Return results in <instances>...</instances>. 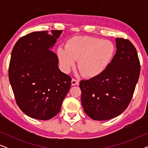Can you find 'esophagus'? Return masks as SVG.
Segmentation results:
<instances>
[{"mask_svg": "<svg viewBox=\"0 0 148 148\" xmlns=\"http://www.w3.org/2000/svg\"><path fill=\"white\" fill-rule=\"evenodd\" d=\"M71 84L72 86H78L79 84V81L76 79H73L72 81H71Z\"/></svg>", "mask_w": 148, "mask_h": 148, "instance_id": "34e87169", "label": "esophagus"}]
</instances>
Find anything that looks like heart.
I'll list each match as a JSON object with an SVG mask.
<instances>
[{
  "label": "heart",
  "instance_id": "heart-1",
  "mask_svg": "<svg viewBox=\"0 0 148 148\" xmlns=\"http://www.w3.org/2000/svg\"><path fill=\"white\" fill-rule=\"evenodd\" d=\"M116 47L110 40L91 36H77L69 40L65 49L58 48L57 55L65 71H69L78 60L82 75L94 77L102 73L114 58Z\"/></svg>",
  "mask_w": 148,
  "mask_h": 148
}]
</instances>
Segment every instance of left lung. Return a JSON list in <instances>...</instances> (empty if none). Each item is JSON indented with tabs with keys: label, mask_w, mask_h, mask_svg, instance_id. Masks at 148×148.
Segmentation results:
<instances>
[{
	"label": "left lung",
	"mask_w": 148,
	"mask_h": 148,
	"mask_svg": "<svg viewBox=\"0 0 148 148\" xmlns=\"http://www.w3.org/2000/svg\"><path fill=\"white\" fill-rule=\"evenodd\" d=\"M116 52L102 73L79 82L84 112L96 121L121 114L130 104L140 74L136 48L127 39L116 38Z\"/></svg>",
	"instance_id": "left-lung-1"
}]
</instances>
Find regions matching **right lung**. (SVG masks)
<instances>
[{"mask_svg": "<svg viewBox=\"0 0 148 148\" xmlns=\"http://www.w3.org/2000/svg\"><path fill=\"white\" fill-rule=\"evenodd\" d=\"M62 30L34 32L21 37L11 52L9 79L19 108L33 119L48 120L60 112L71 78L58 66L50 50Z\"/></svg>", "mask_w": 148, "mask_h": 148, "instance_id": "1", "label": "right lung"}]
</instances>
